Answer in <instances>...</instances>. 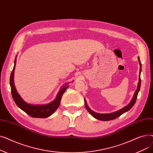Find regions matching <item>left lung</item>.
Listing matches in <instances>:
<instances>
[{
    "mask_svg": "<svg viewBox=\"0 0 153 153\" xmlns=\"http://www.w3.org/2000/svg\"><path fill=\"white\" fill-rule=\"evenodd\" d=\"M138 60L140 62V73L141 71V64L140 62V58H138ZM140 86H141V78H140V77H139V82L138 84V88L136 91H135L134 95L133 96V98L131 100V102L128 104V105L125 106L124 108L120 109V110H118L117 111L113 112V113H111V114H98V113H96V112L93 111L92 110H91L89 107L87 106L86 102L85 100V107L86 108V109L87 110V111L89 112V114L92 115L94 118H95L96 119L99 120H102V121H109V120H114L115 119L117 118H118V117H120V115H122L123 114L125 113V112L128 111L129 110H130L132 107L134 105V104L136 102V99H137V96L138 94V92L140 91Z\"/></svg>",
    "mask_w": 153,
    "mask_h": 153,
    "instance_id": "8db88e82",
    "label": "left lung"
}]
</instances>
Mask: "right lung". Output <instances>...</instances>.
<instances>
[{
    "label": "right lung",
    "mask_w": 153,
    "mask_h": 153,
    "mask_svg": "<svg viewBox=\"0 0 153 153\" xmlns=\"http://www.w3.org/2000/svg\"><path fill=\"white\" fill-rule=\"evenodd\" d=\"M16 61H17V59H15V66L12 71L10 79L11 92L14 102L20 109L31 117L43 118L50 117L59 107L62 94L65 92L69 85L68 84L64 85L56 96V99L50 103L46 104V105H31V104L27 103L21 98L20 95L16 91L14 85L13 75Z\"/></svg>",
    "instance_id": "right-lung-1"
}]
</instances>
